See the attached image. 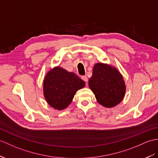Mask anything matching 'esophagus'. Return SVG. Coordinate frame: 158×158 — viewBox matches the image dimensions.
<instances>
[{
    "label": "esophagus",
    "instance_id": "34e87169",
    "mask_svg": "<svg viewBox=\"0 0 158 158\" xmlns=\"http://www.w3.org/2000/svg\"><path fill=\"white\" fill-rule=\"evenodd\" d=\"M81 79L84 81L86 82V85L87 84V81H88V79H87V77L86 75H83V76H81Z\"/></svg>",
    "mask_w": 158,
    "mask_h": 158
}]
</instances>
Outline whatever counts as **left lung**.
<instances>
[{
	"label": "left lung",
	"mask_w": 158,
	"mask_h": 158,
	"mask_svg": "<svg viewBox=\"0 0 158 158\" xmlns=\"http://www.w3.org/2000/svg\"><path fill=\"white\" fill-rule=\"evenodd\" d=\"M89 87L96 100L106 108H113L123 101L126 92L122 74L113 66L98 62L94 66Z\"/></svg>",
	"instance_id": "left-lung-1"
}]
</instances>
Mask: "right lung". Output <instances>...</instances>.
<instances>
[{
	"label": "right lung",
	"mask_w": 158,
	"mask_h": 158,
	"mask_svg": "<svg viewBox=\"0 0 158 158\" xmlns=\"http://www.w3.org/2000/svg\"><path fill=\"white\" fill-rule=\"evenodd\" d=\"M85 86V81L74 73L57 66L50 69L45 75L44 96L51 107L62 110L71 103L77 91Z\"/></svg>",
	"instance_id": "add662e5"
}]
</instances>
